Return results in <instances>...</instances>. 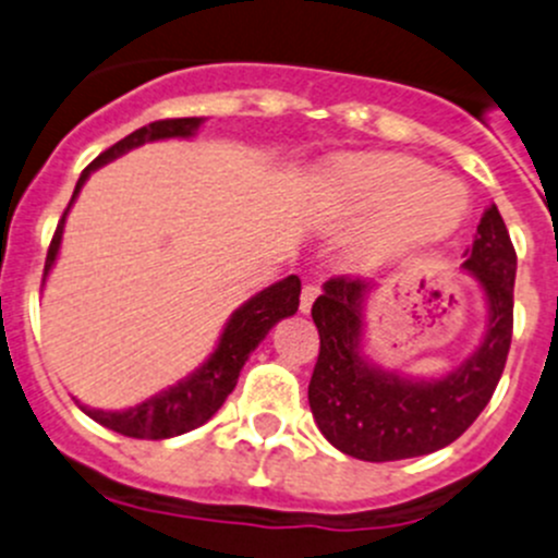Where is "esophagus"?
<instances>
[{"label": "esophagus", "instance_id": "34e87169", "mask_svg": "<svg viewBox=\"0 0 558 558\" xmlns=\"http://www.w3.org/2000/svg\"><path fill=\"white\" fill-rule=\"evenodd\" d=\"M319 295V287L317 284H303V290H301V312L306 314L308 308H312V303H314V298Z\"/></svg>", "mask_w": 558, "mask_h": 558}]
</instances>
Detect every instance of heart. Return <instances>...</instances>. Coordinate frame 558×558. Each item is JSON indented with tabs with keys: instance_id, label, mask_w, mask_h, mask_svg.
Instances as JSON below:
<instances>
[{
	"instance_id": "obj_1",
	"label": "heart",
	"mask_w": 558,
	"mask_h": 558,
	"mask_svg": "<svg viewBox=\"0 0 558 558\" xmlns=\"http://www.w3.org/2000/svg\"><path fill=\"white\" fill-rule=\"evenodd\" d=\"M341 208L357 217L390 214L388 239L415 241L448 230L466 208V190L434 173L426 162L399 154L352 157L330 170Z\"/></svg>"
}]
</instances>
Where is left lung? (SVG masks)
<instances>
[{
    "label": "left lung",
    "mask_w": 558,
    "mask_h": 558,
    "mask_svg": "<svg viewBox=\"0 0 558 558\" xmlns=\"http://www.w3.org/2000/svg\"><path fill=\"white\" fill-rule=\"evenodd\" d=\"M464 268L488 301V328L480 350L437 379H404L361 355L363 301L368 281L333 277L314 301L319 355L308 383V407L319 432L341 453L361 461L428 456L456 442L477 421L505 372L512 339L515 250L499 208L477 225Z\"/></svg>",
    "instance_id": "left-lung-1"
}]
</instances>
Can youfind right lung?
Returning <instances> with one entry per match:
<instances>
[{"label": "right lung", "instance_id": "add662e5", "mask_svg": "<svg viewBox=\"0 0 558 558\" xmlns=\"http://www.w3.org/2000/svg\"><path fill=\"white\" fill-rule=\"evenodd\" d=\"M201 121L203 119H197V116H192V119H162L130 132V135L121 137L119 143L105 148L89 168L81 173L73 192V201L78 197L81 186L89 179L92 170H97L99 165L110 162V159L121 157V154H126L130 148L143 146V143L148 141L192 137L197 126H201ZM73 201H70V206H73ZM70 206L64 208L62 219H59L57 225V233H53L51 239V246H48L43 281H46L48 271H51L53 260H57L59 255V244H62L64 233V217H68ZM298 295H301V279L298 277H287L277 281V284L266 287L263 292H257V295L250 298L244 306L235 308L230 323L225 325V333L222 339H219L217 350L211 352V357H208L192 377L170 385L168 390L151 396V399H146L143 404H135L130 407V410L119 412L89 410V407H81V410H84L92 421H97L99 426L110 428V432L116 434H124V437L132 439H168L203 426V423L225 404V399L233 393L250 352L266 339V333L279 323V319L298 312V303H301Z\"/></svg>", "mask_w": 558, "mask_h": 558}]
</instances>
